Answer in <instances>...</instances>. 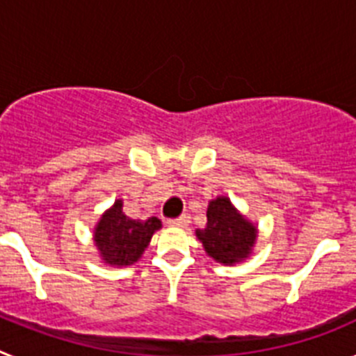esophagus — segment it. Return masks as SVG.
<instances>
[{"label":"esophagus","instance_id":"34e87169","mask_svg":"<svg viewBox=\"0 0 356 356\" xmlns=\"http://www.w3.org/2000/svg\"><path fill=\"white\" fill-rule=\"evenodd\" d=\"M188 222H191V216H188V213H184V216H180L178 219H171V221H169V225L176 226V228H185Z\"/></svg>","mask_w":356,"mask_h":356}]
</instances>
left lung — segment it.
I'll return each mask as SVG.
<instances>
[{"label":"left lung","mask_w":356,"mask_h":356,"mask_svg":"<svg viewBox=\"0 0 356 356\" xmlns=\"http://www.w3.org/2000/svg\"><path fill=\"white\" fill-rule=\"evenodd\" d=\"M196 237L210 259L222 266H235L253 254L259 228L228 196H217L209 201L207 226L196 229Z\"/></svg>","instance_id":"obj_1"}]
</instances>
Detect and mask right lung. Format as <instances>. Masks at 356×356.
Returning <instances> with one entry per match:
<instances>
[{"label": "right lung", "mask_w": 356, "mask_h": 356, "mask_svg": "<svg viewBox=\"0 0 356 356\" xmlns=\"http://www.w3.org/2000/svg\"><path fill=\"white\" fill-rule=\"evenodd\" d=\"M160 228L159 217H147L146 221L131 219L122 212V200H115L94 226L92 241L105 266L128 267L139 262Z\"/></svg>", "instance_id": "right-lung-1"}]
</instances>
